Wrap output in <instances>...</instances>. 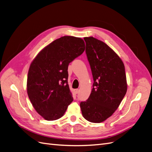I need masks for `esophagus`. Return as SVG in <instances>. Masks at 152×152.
<instances>
[{
	"label": "esophagus",
	"instance_id": "obj_1",
	"mask_svg": "<svg viewBox=\"0 0 152 152\" xmlns=\"http://www.w3.org/2000/svg\"><path fill=\"white\" fill-rule=\"evenodd\" d=\"M74 92H75V94H78V93H79V89H74Z\"/></svg>",
	"mask_w": 152,
	"mask_h": 152
}]
</instances>
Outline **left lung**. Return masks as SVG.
<instances>
[{
	"label": "left lung",
	"instance_id": "obj_1",
	"mask_svg": "<svg viewBox=\"0 0 152 152\" xmlns=\"http://www.w3.org/2000/svg\"><path fill=\"white\" fill-rule=\"evenodd\" d=\"M84 39L94 83L88 99L82 102L80 107L87 121L100 123L112 115L126 94L125 66L121 58L104 42L93 37Z\"/></svg>",
	"mask_w": 152,
	"mask_h": 152
}]
</instances>
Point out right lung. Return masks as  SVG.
<instances>
[{
	"label": "right lung",
	"instance_id": "right-lung-1",
	"mask_svg": "<svg viewBox=\"0 0 152 152\" xmlns=\"http://www.w3.org/2000/svg\"><path fill=\"white\" fill-rule=\"evenodd\" d=\"M84 50L83 39L64 36L41 50L31 63L27 93L37 112L45 120L61 118L73 102L68 67Z\"/></svg>",
	"mask_w": 152,
	"mask_h": 152
}]
</instances>
